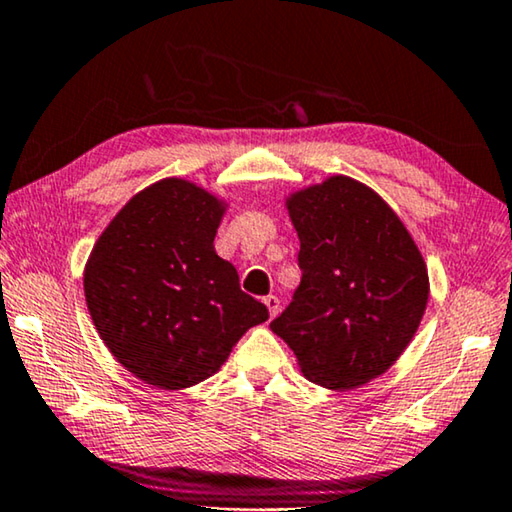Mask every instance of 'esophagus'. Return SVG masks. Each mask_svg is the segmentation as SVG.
Instances as JSON below:
<instances>
[{
  "label": "esophagus",
  "instance_id": "obj_1",
  "mask_svg": "<svg viewBox=\"0 0 512 512\" xmlns=\"http://www.w3.org/2000/svg\"><path fill=\"white\" fill-rule=\"evenodd\" d=\"M263 305L268 307V311H270V318H274L279 314V298L277 295H268V298L263 300Z\"/></svg>",
  "mask_w": 512,
  "mask_h": 512
}]
</instances>
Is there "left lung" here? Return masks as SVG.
Wrapping results in <instances>:
<instances>
[{"label": "left lung", "instance_id": "1", "mask_svg": "<svg viewBox=\"0 0 512 512\" xmlns=\"http://www.w3.org/2000/svg\"><path fill=\"white\" fill-rule=\"evenodd\" d=\"M300 238L302 281L270 323L305 379L360 388L388 372L411 344L429 300L416 240L372 187L348 175L284 196Z\"/></svg>", "mask_w": 512, "mask_h": 512}]
</instances>
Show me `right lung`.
<instances>
[{
    "instance_id": "1",
    "label": "right lung",
    "mask_w": 512,
    "mask_h": 512,
    "mask_svg": "<svg viewBox=\"0 0 512 512\" xmlns=\"http://www.w3.org/2000/svg\"><path fill=\"white\" fill-rule=\"evenodd\" d=\"M228 201L184 177L133 194L94 242L85 302L103 344L138 381L184 390L210 379L268 309L214 251Z\"/></svg>"
}]
</instances>
